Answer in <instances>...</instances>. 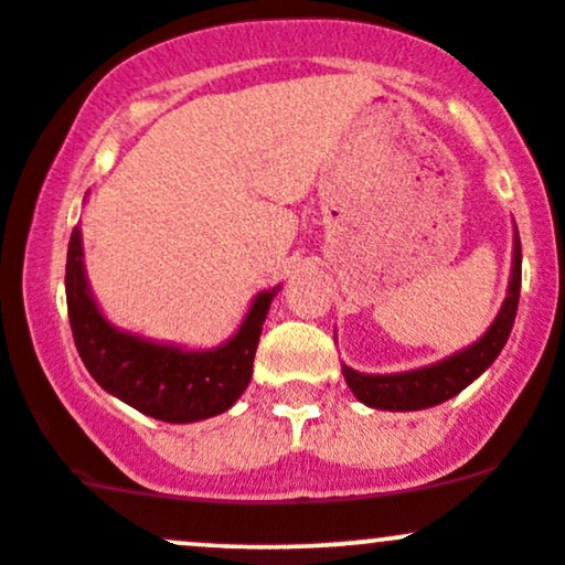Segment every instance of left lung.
Segmentation results:
<instances>
[{
  "label": "left lung",
  "instance_id": "1",
  "mask_svg": "<svg viewBox=\"0 0 565 565\" xmlns=\"http://www.w3.org/2000/svg\"><path fill=\"white\" fill-rule=\"evenodd\" d=\"M518 300H521V236L515 231L508 297H504L494 323L486 329L481 340L449 355V359L438 361V364L412 369V372L361 374L355 369L342 366L348 387L361 404L387 408V412H417V408L444 404V401L462 393L472 380L481 377L486 369L494 364L512 332V323H515Z\"/></svg>",
  "mask_w": 565,
  "mask_h": 565
}]
</instances>
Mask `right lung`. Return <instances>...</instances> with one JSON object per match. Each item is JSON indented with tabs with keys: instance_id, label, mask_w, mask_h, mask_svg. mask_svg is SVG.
<instances>
[{
	"instance_id": "right-lung-1",
	"label": "right lung",
	"mask_w": 565,
	"mask_h": 565,
	"mask_svg": "<svg viewBox=\"0 0 565 565\" xmlns=\"http://www.w3.org/2000/svg\"><path fill=\"white\" fill-rule=\"evenodd\" d=\"M82 231L74 228L66 260V302L76 350L103 391L161 423H199L228 412L252 380L270 300L281 287L252 300L238 332L212 350H183L142 340L106 321L84 276Z\"/></svg>"
}]
</instances>
